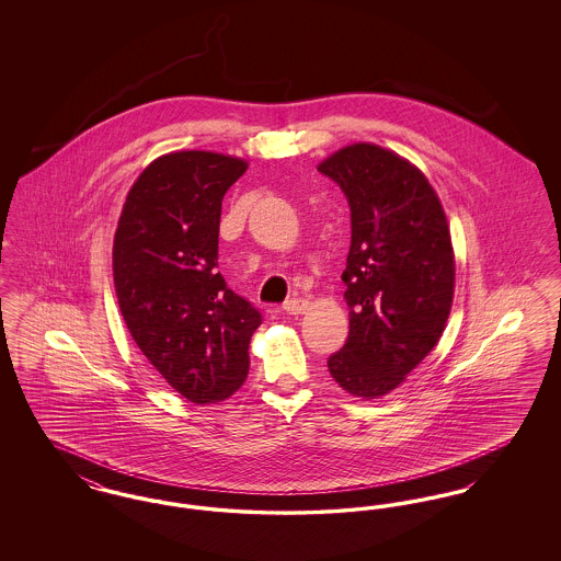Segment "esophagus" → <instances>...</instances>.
Here are the masks:
<instances>
[{"mask_svg":"<svg viewBox=\"0 0 561 561\" xmlns=\"http://www.w3.org/2000/svg\"><path fill=\"white\" fill-rule=\"evenodd\" d=\"M309 309V300H305V298H293V300H286L284 302V311L288 313V316H300V313H305Z\"/></svg>","mask_w":561,"mask_h":561,"instance_id":"obj_1","label":"esophagus"}]
</instances>
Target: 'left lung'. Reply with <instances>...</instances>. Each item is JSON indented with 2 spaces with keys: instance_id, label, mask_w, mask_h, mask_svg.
Returning <instances> with one entry per match:
<instances>
[{
  "instance_id": "left-lung-1",
  "label": "left lung",
  "mask_w": 561,
  "mask_h": 561,
  "mask_svg": "<svg viewBox=\"0 0 561 561\" xmlns=\"http://www.w3.org/2000/svg\"><path fill=\"white\" fill-rule=\"evenodd\" d=\"M351 208L347 343L328 357L355 398L387 396L437 345L450 316V229L427 176L398 153L348 145L318 165Z\"/></svg>"
}]
</instances>
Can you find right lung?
Wrapping results in <instances>:
<instances>
[{"label": "right lung", "mask_w": 561, "mask_h": 561, "mask_svg": "<svg viewBox=\"0 0 561 561\" xmlns=\"http://www.w3.org/2000/svg\"><path fill=\"white\" fill-rule=\"evenodd\" d=\"M248 170L240 158L174 151L128 191L113 240V282L134 343L193 403L233 396L263 316L218 273L222 197Z\"/></svg>", "instance_id": "right-lung-1"}]
</instances>
